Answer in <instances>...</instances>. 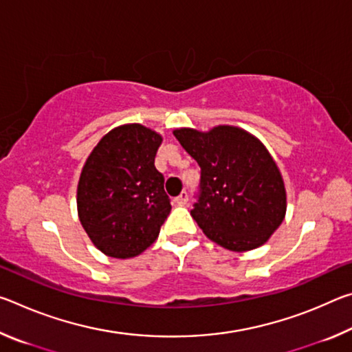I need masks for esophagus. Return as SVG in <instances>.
I'll list each match as a JSON object with an SVG mask.
<instances>
[{"mask_svg": "<svg viewBox=\"0 0 352 352\" xmlns=\"http://www.w3.org/2000/svg\"><path fill=\"white\" fill-rule=\"evenodd\" d=\"M175 204L180 205V206H184V205L188 204V192H186V190H184V192H182L180 195H178V197L175 199Z\"/></svg>", "mask_w": 352, "mask_h": 352, "instance_id": "esophagus-1", "label": "esophagus"}]
</instances>
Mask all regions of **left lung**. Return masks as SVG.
<instances>
[{
    "instance_id": "obj_1",
    "label": "left lung",
    "mask_w": 352,
    "mask_h": 352,
    "mask_svg": "<svg viewBox=\"0 0 352 352\" xmlns=\"http://www.w3.org/2000/svg\"><path fill=\"white\" fill-rule=\"evenodd\" d=\"M174 135L201 169L190 216L208 239L239 253L264 245L287 210L281 170L267 147L236 126L182 127Z\"/></svg>"
}]
</instances>
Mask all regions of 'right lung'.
<instances>
[{
  "label": "right lung",
  "mask_w": 352,
  "mask_h": 352,
  "mask_svg": "<svg viewBox=\"0 0 352 352\" xmlns=\"http://www.w3.org/2000/svg\"><path fill=\"white\" fill-rule=\"evenodd\" d=\"M163 136L141 124L111 129L88 155L77 183V216L93 245L129 259L157 241L170 212L164 177L155 168Z\"/></svg>",
  "instance_id": "right-lung-1"
}]
</instances>
